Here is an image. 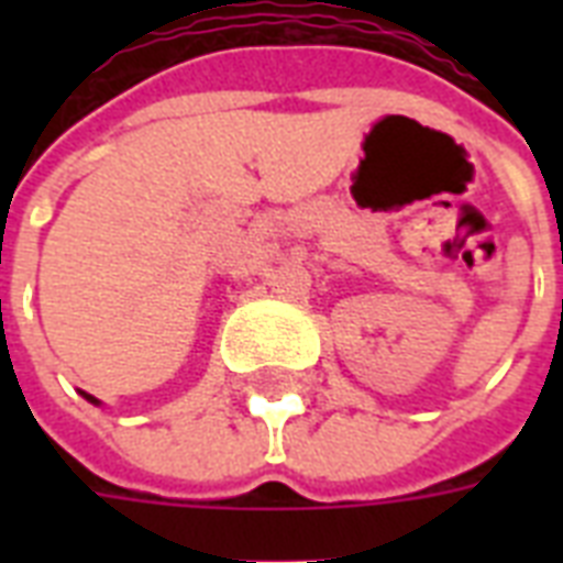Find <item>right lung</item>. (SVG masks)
<instances>
[{
    "instance_id": "obj_1",
    "label": "right lung",
    "mask_w": 563,
    "mask_h": 563,
    "mask_svg": "<svg viewBox=\"0 0 563 563\" xmlns=\"http://www.w3.org/2000/svg\"><path fill=\"white\" fill-rule=\"evenodd\" d=\"M81 394H84V397H87V400L96 402V406H99V400H96V397H92V394H87V391H81Z\"/></svg>"
}]
</instances>
